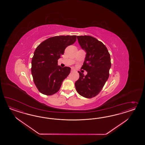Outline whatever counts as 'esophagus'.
Returning a JSON list of instances; mask_svg holds the SVG:
<instances>
[{"instance_id": "34e87169", "label": "esophagus", "mask_w": 145, "mask_h": 145, "mask_svg": "<svg viewBox=\"0 0 145 145\" xmlns=\"http://www.w3.org/2000/svg\"><path fill=\"white\" fill-rule=\"evenodd\" d=\"M74 71H75L74 70V69H71V72H74Z\"/></svg>"}]
</instances>
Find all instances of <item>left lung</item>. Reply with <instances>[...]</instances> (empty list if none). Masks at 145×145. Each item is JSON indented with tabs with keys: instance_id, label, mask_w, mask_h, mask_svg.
<instances>
[{
	"instance_id": "obj_1",
	"label": "left lung",
	"mask_w": 145,
	"mask_h": 145,
	"mask_svg": "<svg viewBox=\"0 0 145 145\" xmlns=\"http://www.w3.org/2000/svg\"><path fill=\"white\" fill-rule=\"evenodd\" d=\"M86 56L81 69L86 75L79 71L80 77L75 82V89L79 95L87 98L96 96L101 91L109 77L111 67L110 54L105 46L95 38L89 35L77 36Z\"/></svg>"
}]
</instances>
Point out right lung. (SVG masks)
<instances>
[{"mask_svg":"<svg viewBox=\"0 0 145 145\" xmlns=\"http://www.w3.org/2000/svg\"><path fill=\"white\" fill-rule=\"evenodd\" d=\"M76 40V35L55 36L44 40L35 49L32 58L31 73L40 92L50 96L59 91L71 68L58 66V59Z\"/></svg>","mask_w":145,"mask_h":145,"instance_id":"1","label":"right lung"}]
</instances>
